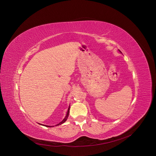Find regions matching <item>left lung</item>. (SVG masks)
Returning a JSON list of instances; mask_svg holds the SVG:
<instances>
[{
	"mask_svg": "<svg viewBox=\"0 0 156 156\" xmlns=\"http://www.w3.org/2000/svg\"><path fill=\"white\" fill-rule=\"evenodd\" d=\"M119 51H120V52H121V51H120V50H119Z\"/></svg>",
	"mask_w": 156,
	"mask_h": 156,
	"instance_id": "8db88e82",
	"label": "left lung"
}]
</instances>
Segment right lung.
<instances>
[{"label": "right lung", "mask_w": 156, "mask_h": 156, "mask_svg": "<svg viewBox=\"0 0 156 156\" xmlns=\"http://www.w3.org/2000/svg\"><path fill=\"white\" fill-rule=\"evenodd\" d=\"M69 110H70V107H69V109H68V111H67V115H66V117H65V118L61 122H59V124H58L57 125H56V126H59V125H61V124H63L64 122H65L66 121H67V118H68V116H69ZM41 125H42V126H46V127H50V126H45V125H43V124H41Z\"/></svg>", "instance_id": "add662e5"}]
</instances>
